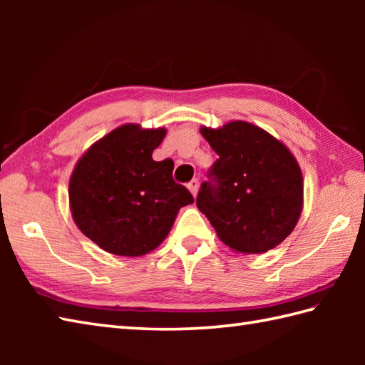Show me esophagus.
Wrapping results in <instances>:
<instances>
[{
  "label": "esophagus",
  "mask_w": 365,
  "mask_h": 365,
  "mask_svg": "<svg viewBox=\"0 0 365 365\" xmlns=\"http://www.w3.org/2000/svg\"><path fill=\"white\" fill-rule=\"evenodd\" d=\"M188 190L191 191L192 196H197V191H199V180L197 178H192V180L188 183Z\"/></svg>",
  "instance_id": "1"
}]
</instances>
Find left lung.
I'll list each match as a JSON object with an SVG mask.
<instances>
[{
	"mask_svg": "<svg viewBox=\"0 0 365 365\" xmlns=\"http://www.w3.org/2000/svg\"><path fill=\"white\" fill-rule=\"evenodd\" d=\"M218 160L196 199L224 245L262 254L292 234L302 212L301 168L284 143L245 120L200 127Z\"/></svg>",
	"mask_w": 365,
	"mask_h": 365,
	"instance_id": "obj_1",
	"label": "left lung"
}]
</instances>
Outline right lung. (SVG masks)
<instances>
[{
    "instance_id": "add662e5",
    "label": "right lung",
    "mask_w": 365,
    "mask_h": 365,
    "mask_svg": "<svg viewBox=\"0 0 365 365\" xmlns=\"http://www.w3.org/2000/svg\"><path fill=\"white\" fill-rule=\"evenodd\" d=\"M166 128L125 123L92 144L68 182L72 218L103 251L139 257L168 237L191 192L174 182V161H155L152 152Z\"/></svg>"
}]
</instances>
